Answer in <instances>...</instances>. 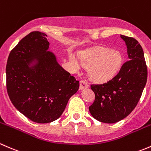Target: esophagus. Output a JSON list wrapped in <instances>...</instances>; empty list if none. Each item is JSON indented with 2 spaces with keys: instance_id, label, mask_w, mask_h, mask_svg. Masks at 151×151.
<instances>
[{
  "instance_id": "esophagus-1",
  "label": "esophagus",
  "mask_w": 151,
  "mask_h": 151,
  "mask_svg": "<svg viewBox=\"0 0 151 151\" xmlns=\"http://www.w3.org/2000/svg\"><path fill=\"white\" fill-rule=\"evenodd\" d=\"M88 86H89V84H88L87 82L86 81H83V80H81L80 81V90H83V89H86V88H87Z\"/></svg>"
}]
</instances>
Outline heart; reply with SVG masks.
I'll list each match as a JSON object with an SVG mask.
<instances>
[{
    "instance_id": "b5f03b06",
    "label": "heart",
    "mask_w": 151,
    "mask_h": 151,
    "mask_svg": "<svg viewBox=\"0 0 151 151\" xmlns=\"http://www.w3.org/2000/svg\"><path fill=\"white\" fill-rule=\"evenodd\" d=\"M81 60L83 66L90 68V78L98 82L106 81L114 77L123 63V55L120 52L103 47L83 53ZM70 61L76 69L80 68V63L75 56H71Z\"/></svg>"
}]
</instances>
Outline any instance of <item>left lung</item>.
I'll use <instances>...</instances> for the list:
<instances>
[{
	"label": "left lung",
	"instance_id": "obj_1",
	"mask_svg": "<svg viewBox=\"0 0 151 151\" xmlns=\"http://www.w3.org/2000/svg\"><path fill=\"white\" fill-rule=\"evenodd\" d=\"M126 42L128 59L112 79L92 84L95 95L89 112L97 120L114 123L126 117L136 107L147 82V70L142 47L132 37L120 35Z\"/></svg>",
	"mask_w": 151,
	"mask_h": 151
}]
</instances>
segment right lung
<instances>
[{"label": "right lung", "mask_w": 151, "mask_h": 151, "mask_svg": "<svg viewBox=\"0 0 151 151\" xmlns=\"http://www.w3.org/2000/svg\"><path fill=\"white\" fill-rule=\"evenodd\" d=\"M47 35L33 31L12 50L7 60L6 89L16 109L31 121L57 120L79 88L49 48Z\"/></svg>", "instance_id": "add662e5"}]
</instances>
